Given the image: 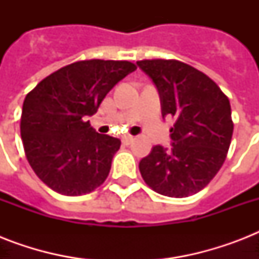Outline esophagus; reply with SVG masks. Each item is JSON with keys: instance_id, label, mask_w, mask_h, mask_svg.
Wrapping results in <instances>:
<instances>
[{"instance_id": "esophagus-1", "label": "esophagus", "mask_w": 259, "mask_h": 259, "mask_svg": "<svg viewBox=\"0 0 259 259\" xmlns=\"http://www.w3.org/2000/svg\"><path fill=\"white\" fill-rule=\"evenodd\" d=\"M133 141H134L133 136H125V137H122V142H123L125 145H130Z\"/></svg>"}]
</instances>
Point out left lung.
<instances>
[{"label":"left lung","mask_w":259,"mask_h":259,"mask_svg":"<svg viewBox=\"0 0 259 259\" xmlns=\"http://www.w3.org/2000/svg\"><path fill=\"white\" fill-rule=\"evenodd\" d=\"M160 94L162 117L175 118L172 148L161 145L140 161L154 192L187 197L204 188L223 165L234 123L229 98L201 71L179 60H140Z\"/></svg>","instance_id":"obj_1"}]
</instances>
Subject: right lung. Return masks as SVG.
Masks as SVG:
<instances>
[{"instance_id": "1", "label": "right lung", "mask_w": 259, "mask_h": 259, "mask_svg": "<svg viewBox=\"0 0 259 259\" xmlns=\"http://www.w3.org/2000/svg\"><path fill=\"white\" fill-rule=\"evenodd\" d=\"M137 67L126 60H80L55 71L25 97L21 138L26 160L55 192H93L109 176L118 138L99 134L87 115Z\"/></svg>"}]
</instances>
